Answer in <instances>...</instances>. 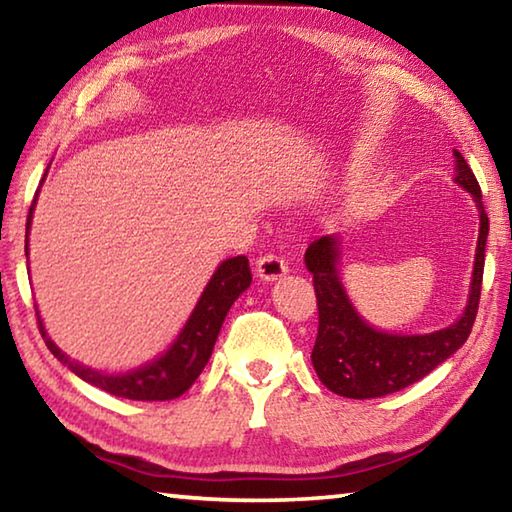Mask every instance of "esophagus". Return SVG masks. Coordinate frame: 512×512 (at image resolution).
Listing matches in <instances>:
<instances>
[{"instance_id":"34e87169","label":"esophagus","mask_w":512,"mask_h":512,"mask_svg":"<svg viewBox=\"0 0 512 512\" xmlns=\"http://www.w3.org/2000/svg\"><path fill=\"white\" fill-rule=\"evenodd\" d=\"M287 271H289V266L280 255L266 253L257 259V275L262 277L264 282H273V280H277V277L287 275Z\"/></svg>"}]
</instances>
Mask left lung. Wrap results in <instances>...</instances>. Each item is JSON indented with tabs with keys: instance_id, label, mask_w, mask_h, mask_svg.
<instances>
[{
	"instance_id": "1",
	"label": "left lung",
	"mask_w": 512,
	"mask_h": 512,
	"mask_svg": "<svg viewBox=\"0 0 512 512\" xmlns=\"http://www.w3.org/2000/svg\"><path fill=\"white\" fill-rule=\"evenodd\" d=\"M454 158V180L472 194L479 207V241H476L470 298L463 316L454 325L415 336L379 332L357 314L343 289L339 275L341 239L325 235L309 244L305 264L307 271L314 275L318 300V336L311 350V363L318 379L332 393L352 400H370V397L402 391L452 357L470 336L479 311L485 239L490 223L481 203V187L470 164L458 151H454Z\"/></svg>"
}]
</instances>
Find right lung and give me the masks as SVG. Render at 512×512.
Instances as JSON below:
<instances>
[{
	"instance_id": "1",
	"label": "right lung",
	"mask_w": 512,
	"mask_h": 512,
	"mask_svg": "<svg viewBox=\"0 0 512 512\" xmlns=\"http://www.w3.org/2000/svg\"><path fill=\"white\" fill-rule=\"evenodd\" d=\"M38 192L33 196V203L29 207L27 255H29L31 216H33V210H36ZM250 282H253V275H250L248 259L244 255L225 259V262L214 271L212 280L207 282L201 300L196 302L192 316H189L183 332L178 334V339L173 341L171 348L164 352L162 357L153 359L151 363H144V366L137 370L124 372V375H106V372L92 370L79 361L69 359L67 354L47 336L40 314H38V327L51 354H54L63 366L72 370L76 377H81L83 381H88V384L101 388V391H106L115 397H124V400H137V402L176 400V397L183 395L187 388L194 384L198 375L203 372L205 363L210 361L216 336L221 332L225 316H228L230 307L235 305V300L241 296V293L250 287Z\"/></svg>"
}]
</instances>
